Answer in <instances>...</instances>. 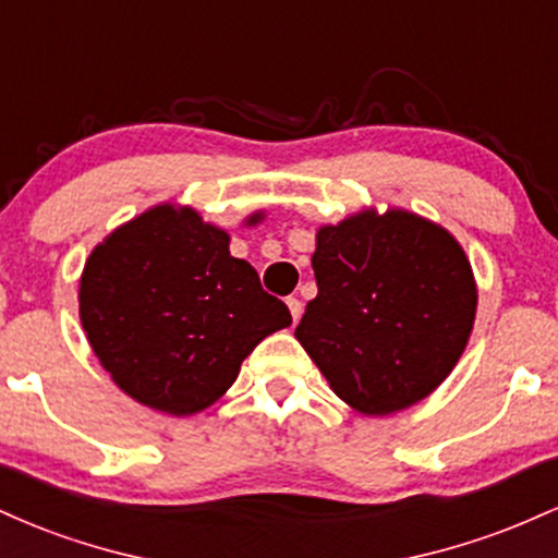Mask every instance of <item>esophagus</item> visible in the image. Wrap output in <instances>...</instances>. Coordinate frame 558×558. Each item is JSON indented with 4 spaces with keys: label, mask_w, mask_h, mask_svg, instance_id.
Returning <instances> with one entry per match:
<instances>
[{
    "label": "esophagus",
    "mask_w": 558,
    "mask_h": 558,
    "mask_svg": "<svg viewBox=\"0 0 558 558\" xmlns=\"http://www.w3.org/2000/svg\"><path fill=\"white\" fill-rule=\"evenodd\" d=\"M288 304V310H291V317H293V323H299L301 319V312H304V304H301V301L296 299V296H291L286 301Z\"/></svg>",
    "instance_id": "1"
}]
</instances>
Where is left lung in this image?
<instances>
[{"label":"left lung","instance_id":"1","mask_svg":"<svg viewBox=\"0 0 558 558\" xmlns=\"http://www.w3.org/2000/svg\"><path fill=\"white\" fill-rule=\"evenodd\" d=\"M317 296L296 338L356 412L383 417L430 396L470 341L477 286L448 230L364 209L317 230Z\"/></svg>","mask_w":558,"mask_h":558}]
</instances>
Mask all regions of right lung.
<instances>
[{
    "label": "right lung",
    "instance_id": "right-lung-1",
    "mask_svg": "<svg viewBox=\"0 0 558 558\" xmlns=\"http://www.w3.org/2000/svg\"><path fill=\"white\" fill-rule=\"evenodd\" d=\"M228 243L191 207L159 204L86 259L81 325L101 367L144 407L175 417L213 407L254 345L291 325L288 306Z\"/></svg>",
    "mask_w": 558,
    "mask_h": 558
}]
</instances>
